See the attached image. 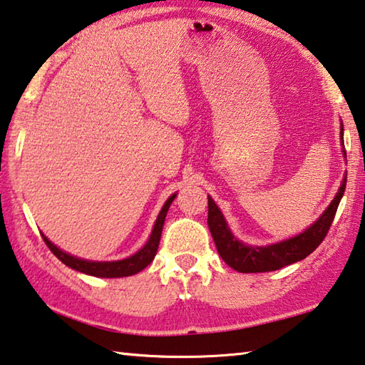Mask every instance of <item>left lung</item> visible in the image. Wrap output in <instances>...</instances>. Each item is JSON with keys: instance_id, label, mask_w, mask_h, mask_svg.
<instances>
[{"instance_id": "obj_1", "label": "left lung", "mask_w": 365, "mask_h": 365, "mask_svg": "<svg viewBox=\"0 0 365 365\" xmlns=\"http://www.w3.org/2000/svg\"><path fill=\"white\" fill-rule=\"evenodd\" d=\"M339 140L343 147V157L346 158L344 140H343V123L339 128ZM346 189V175L341 181L336 195L327 207V210L320 215L317 222H314L307 230H304L299 235L292 236L283 241L268 244V246H249L232 235L228 223L223 217L220 207L215 204V200L208 195V228H210L215 246L222 259L228 264L232 270L241 273H262L279 270L286 265L294 264L306 259L309 254H312L315 249L324 241L328 230L333 223L334 213L339 205V200Z\"/></svg>"}]
</instances>
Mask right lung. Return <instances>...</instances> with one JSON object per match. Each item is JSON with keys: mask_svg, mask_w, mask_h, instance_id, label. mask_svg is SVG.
Masks as SVG:
<instances>
[{"mask_svg": "<svg viewBox=\"0 0 365 365\" xmlns=\"http://www.w3.org/2000/svg\"><path fill=\"white\" fill-rule=\"evenodd\" d=\"M176 199V194L170 195L166 199L165 205L161 207V210L158 213L157 220H155L153 230L148 236L147 242L143 244V247L137 250L135 254L130 257H126L123 260H111V262H98V260H87V259H81V257H76L73 254L64 252L63 249H59L55 246L50 239H48L43 232H41V237L53 254H55L59 260L63 262L66 267L73 268L76 272L91 274V277H97V278H123V277H130V274H135L142 272L150 262L155 259L158 250V244H160V237H161V231H163V225H165V218L166 213H168V208L171 205V202Z\"/></svg>", "mask_w": 365, "mask_h": 365, "instance_id": "obj_1", "label": "right lung"}]
</instances>
